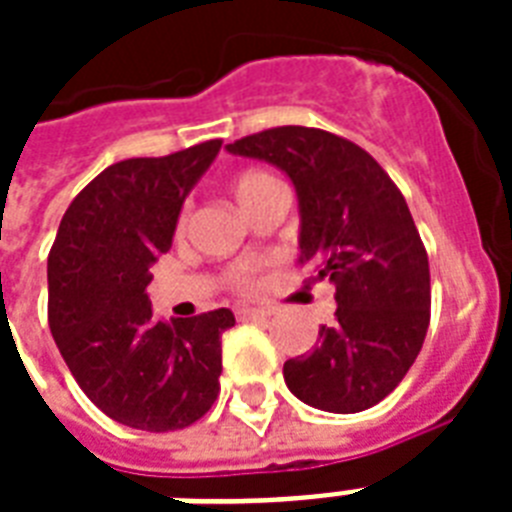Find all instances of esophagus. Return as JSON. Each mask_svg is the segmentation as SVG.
Returning <instances> with one entry per match:
<instances>
[{
	"label": "esophagus",
	"mask_w": 512,
	"mask_h": 512,
	"mask_svg": "<svg viewBox=\"0 0 512 512\" xmlns=\"http://www.w3.org/2000/svg\"><path fill=\"white\" fill-rule=\"evenodd\" d=\"M233 313L239 321H260L268 316V311H263V308H236Z\"/></svg>",
	"instance_id": "34e87169"
}]
</instances>
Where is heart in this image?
I'll return each instance as SVG.
<instances>
[{
    "label": "heart",
    "instance_id": "b5f03b06",
    "mask_svg": "<svg viewBox=\"0 0 512 512\" xmlns=\"http://www.w3.org/2000/svg\"><path fill=\"white\" fill-rule=\"evenodd\" d=\"M276 177H271L268 172H260V170H247L241 172L236 180H233V193H236V199L244 209H249L255 204L265 191H271L276 188ZM188 204L180 207V215H177V231H185V223H188ZM228 281H231V287L236 292H252L257 287V265L252 263H244V265H236L231 268L228 273Z\"/></svg>",
    "mask_w": 512,
    "mask_h": 512
}]
</instances>
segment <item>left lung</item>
<instances>
[{"label":"left lung","mask_w":512,"mask_h":512,"mask_svg":"<svg viewBox=\"0 0 512 512\" xmlns=\"http://www.w3.org/2000/svg\"><path fill=\"white\" fill-rule=\"evenodd\" d=\"M292 177L300 196V265L335 284V321L284 380L335 414L380 404L406 377L430 324V265L404 193L353 140L316 127H273L228 146ZM308 279V281H311Z\"/></svg>","instance_id":"1"}]
</instances>
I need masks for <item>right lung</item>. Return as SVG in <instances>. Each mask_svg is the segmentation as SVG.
<instances>
[{
    "label": "right lung",
    "instance_id": "obj_1",
    "mask_svg": "<svg viewBox=\"0 0 512 512\" xmlns=\"http://www.w3.org/2000/svg\"><path fill=\"white\" fill-rule=\"evenodd\" d=\"M223 140L124 159L68 204L47 257V321L79 388L127 428L170 433L201 420L220 393L228 308L156 319L151 263L170 252L185 193Z\"/></svg>",
    "mask_w": 512,
    "mask_h": 512
}]
</instances>
